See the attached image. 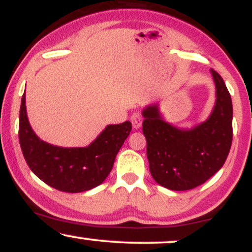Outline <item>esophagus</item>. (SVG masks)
Here are the masks:
<instances>
[{
  "mask_svg": "<svg viewBox=\"0 0 252 252\" xmlns=\"http://www.w3.org/2000/svg\"><path fill=\"white\" fill-rule=\"evenodd\" d=\"M130 121H131L132 123V126H134L135 129H138L141 126V124H142V115L140 114V112H134V114L131 115V117H130Z\"/></svg>",
  "mask_w": 252,
  "mask_h": 252,
  "instance_id": "esophagus-1",
  "label": "esophagus"
}]
</instances>
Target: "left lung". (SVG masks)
I'll return each instance as SVG.
<instances>
[{"label": "left lung", "mask_w": 252, "mask_h": 252, "mask_svg": "<svg viewBox=\"0 0 252 252\" xmlns=\"http://www.w3.org/2000/svg\"><path fill=\"white\" fill-rule=\"evenodd\" d=\"M217 99L206 122L178 129L164 122L158 105L143 110L147 158L154 180L172 190L192 189L221 168L232 143V100L224 80L211 68Z\"/></svg>", "instance_id": "left-lung-1"}]
</instances>
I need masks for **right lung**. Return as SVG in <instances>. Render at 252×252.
<instances>
[{
  "instance_id": "1",
  "label": "right lung",
  "mask_w": 252,
  "mask_h": 252,
  "mask_svg": "<svg viewBox=\"0 0 252 252\" xmlns=\"http://www.w3.org/2000/svg\"><path fill=\"white\" fill-rule=\"evenodd\" d=\"M131 131L129 121L108 126L84 148H63L43 142L28 122L24 94L20 108L19 141L32 172L62 192L79 193L98 186L111 172L118 150Z\"/></svg>"
}]
</instances>
